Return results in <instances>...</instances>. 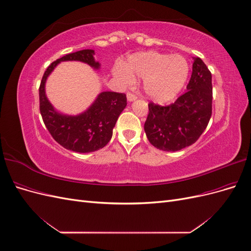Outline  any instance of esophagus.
Returning <instances> with one entry per match:
<instances>
[{
  "instance_id": "esophagus-1",
  "label": "esophagus",
  "mask_w": 251,
  "mask_h": 251,
  "mask_svg": "<svg viewBox=\"0 0 251 251\" xmlns=\"http://www.w3.org/2000/svg\"><path fill=\"white\" fill-rule=\"evenodd\" d=\"M126 97H127V100H128V101H133V100H137V95L132 93V92H127Z\"/></svg>"
}]
</instances>
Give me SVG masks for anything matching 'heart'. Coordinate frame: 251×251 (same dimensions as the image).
Here are the masks:
<instances>
[{"mask_svg": "<svg viewBox=\"0 0 251 251\" xmlns=\"http://www.w3.org/2000/svg\"><path fill=\"white\" fill-rule=\"evenodd\" d=\"M188 72L189 64L184 56L156 51L136 53L127 58L125 68L115 70L116 76L126 83H132L133 76L143 78L146 94L159 103L171 100L180 92Z\"/></svg>", "mask_w": 251, "mask_h": 251, "instance_id": "b5f03b06", "label": "heart"}]
</instances>
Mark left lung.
<instances>
[{"label":"left lung","instance_id":"8db88e82","mask_svg":"<svg viewBox=\"0 0 251 251\" xmlns=\"http://www.w3.org/2000/svg\"><path fill=\"white\" fill-rule=\"evenodd\" d=\"M187 91L173 103H149L144 131L151 146L176 151L192 146L206 128L212 111L211 73L200 57L194 58Z\"/></svg>","mask_w":251,"mask_h":251}]
</instances>
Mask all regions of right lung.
Segmentation results:
<instances>
[{
  "label": "right lung",
  "mask_w": 251,
  "mask_h": 251,
  "mask_svg": "<svg viewBox=\"0 0 251 251\" xmlns=\"http://www.w3.org/2000/svg\"><path fill=\"white\" fill-rule=\"evenodd\" d=\"M94 50L85 49L69 53L53 62L45 71L39 89L40 112L45 126L57 143L77 153H90L107 146L113 135V127L126 105V95L117 92H102L94 103L78 116H66L54 111L45 94V82L55 66L64 60H80L96 69L100 64L93 57Z\"/></svg>",
  "instance_id": "right-lung-1"
}]
</instances>
